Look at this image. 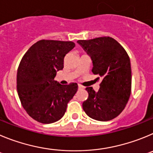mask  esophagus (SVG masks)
Returning <instances> with one entry per match:
<instances>
[{"instance_id":"34e87169","label":"esophagus","mask_w":153,"mask_h":153,"mask_svg":"<svg viewBox=\"0 0 153 153\" xmlns=\"http://www.w3.org/2000/svg\"><path fill=\"white\" fill-rule=\"evenodd\" d=\"M78 88H79V89H82V88H84V87L82 86V85H78Z\"/></svg>"}]
</instances>
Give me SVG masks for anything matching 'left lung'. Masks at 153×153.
<instances>
[{
	"label": "left lung",
	"mask_w": 153,
	"mask_h": 153,
	"mask_svg": "<svg viewBox=\"0 0 153 153\" xmlns=\"http://www.w3.org/2000/svg\"><path fill=\"white\" fill-rule=\"evenodd\" d=\"M77 42L91 59L93 74L102 80L97 91L91 87L85 88L88 98L82 104L84 111L96 120H111L123 111L130 98L132 76L129 56L117 41L109 36Z\"/></svg>",
	"instance_id": "8db88e82"
}]
</instances>
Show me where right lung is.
<instances>
[{
	"label": "right lung",
	"instance_id": "add662e5",
	"mask_svg": "<svg viewBox=\"0 0 153 153\" xmlns=\"http://www.w3.org/2000/svg\"><path fill=\"white\" fill-rule=\"evenodd\" d=\"M75 46L71 41L42 39L22 58L16 76L17 93L27 114L39 123L59 120L78 91L77 83L62 85L54 80L57 71L64 68L65 55Z\"/></svg>",
	"mask_w": 153,
	"mask_h": 153
}]
</instances>
